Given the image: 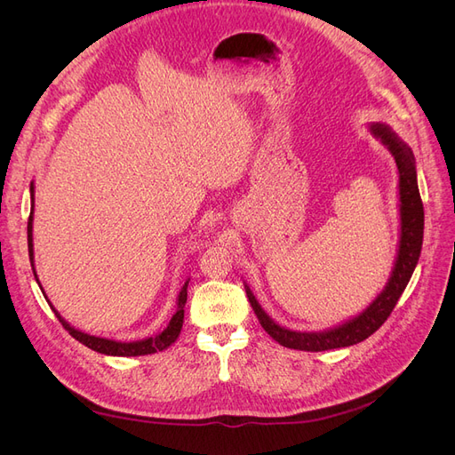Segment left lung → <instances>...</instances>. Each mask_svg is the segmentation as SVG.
Returning a JSON list of instances; mask_svg holds the SVG:
<instances>
[{
  "instance_id": "8db88e82",
  "label": "left lung",
  "mask_w": 455,
  "mask_h": 455,
  "mask_svg": "<svg viewBox=\"0 0 455 455\" xmlns=\"http://www.w3.org/2000/svg\"><path fill=\"white\" fill-rule=\"evenodd\" d=\"M370 132L387 146L391 156L395 157L398 169V212H401V235H398V251L395 258V266L391 277L376 299L353 319L343 321L338 326L321 330V332H298V330L284 328L275 323L271 316L261 309L256 296L244 283L246 296L258 316L259 324L266 332L279 341L283 347L299 349V351H328L338 347H349L355 343L364 341L376 330L387 321V316L395 309L398 298L403 296L406 284L414 273L423 244V203L418 189V172L416 157L411 148L398 139V134L385 123H370Z\"/></svg>"
}]
</instances>
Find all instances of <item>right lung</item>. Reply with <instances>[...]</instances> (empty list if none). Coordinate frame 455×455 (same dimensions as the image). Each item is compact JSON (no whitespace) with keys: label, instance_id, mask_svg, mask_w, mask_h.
Wrapping results in <instances>:
<instances>
[{"label":"right lung","instance_id":"1","mask_svg":"<svg viewBox=\"0 0 455 455\" xmlns=\"http://www.w3.org/2000/svg\"><path fill=\"white\" fill-rule=\"evenodd\" d=\"M30 199H32V206H30V218H28V254H30V264H32V271H34V277L39 284L37 279V273L34 267V235H32V229H34V182L30 184ZM188 283L189 279H186L182 291L178 292L176 298V313L172 315L171 323L167 324V328L163 330V332L156 334V336H149L144 339H136V341H117V339H109V338H100V336H91L87 332H81V330L74 328L70 323H68L64 316H60V313L54 309V306L47 299L45 292H44V286L39 284L41 292H44L45 299L49 301L51 309L57 315V319L62 323V326L68 330V332L72 334V338H76L79 343H84L89 349L96 351V353H102V355H109V356H140V355H151V353H157L171 347L172 343L180 336V330L184 324V306H186V299H188Z\"/></svg>","mask_w":455,"mask_h":455}]
</instances>
